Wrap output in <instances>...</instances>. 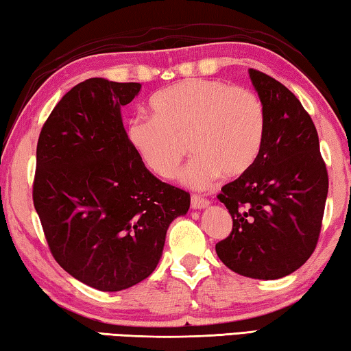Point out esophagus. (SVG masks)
<instances>
[{
  "mask_svg": "<svg viewBox=\"0 0 351 351\" xmlns=\"http://www.w3.org/2000/svg\"><path fill=\"white\" fill-rule=\"evenodd\" d=\"M209 204H210V202L204 199V197L196 196V195L191 196V209L201 210V209H206V207H209Z\"/></svg>",
  "mask_w": 351,
  "mask_h": 351,
  "instance_id": "1",
  "label": "esophagus"
}]
</instances>
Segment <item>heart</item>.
Segmentation results:
<instances>
[{
	"mask_svg": "<svg viewBox=\"0 0 351 351\" xmlns=\"http://www.w3.org/2000/svg\"><path fill=\"white\" fill-rule=\"evenodd\" d=\"M154 119H133L126 138L147 169L171 179L186 155L195 158L182 184L209 188L218 176L241 177L260 155L266 112L253 91L212 79H186L150 99Z\"/></svg>",
	"mask_w": 351,
	"mask_h": 351,
	"instance_id": "obj_1",
	"label": "heart"
}]
</instances>
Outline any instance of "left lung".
I'll list each match as a JSON object with an SVG mask.
<instances>
[{
  "label": "left lung",
  "mask_w": 351,
  "mask_h": 351,
  "mask_svg": "<svg viewBox=\"0 0 351 351\" xmlns=\"http://www.w3.org/2000/svg\"><path fill=\"white\" fill-rule=\"evenodd\" d=\"M266 112L260 155L218 195L232 231L215 245L226 267L243 277L276 280L306 263L318 242L328 197V172L318 133L285 85L248 69Z\"/></svg>",
  "instance_id": "obj_1"
}]
</instances>
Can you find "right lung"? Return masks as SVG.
Here are the masks:
<instances>
[{
	"mask_svg": "<svg viewBox=\"0 0 351 351\" xmlns=\"http://www.w3.org/2000/svg\"><path fill=\"white\" fill-rule=\"evenodd\" d=\"M141 87L84 80L55 106L38 141L33 201L50 252L99 291L149 277L167 228L190 209V195L150 174L126 138L121 108Z\"/></svg>",
	"mask_w": 351,
	"mask_h": 351,
	"instance_id": "1",
	"label": "right lung"
}]
</instances>
